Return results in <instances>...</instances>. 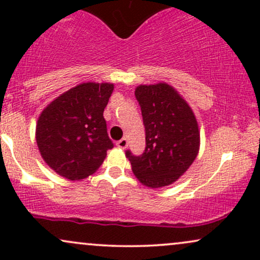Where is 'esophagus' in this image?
<instances>
[{
    "label": "esophagus",
    "instance_id": "esophagus-1",
    "mask_svg": "<svg viewBox=\"0 0 260 260\" xmlns=\"http://www.w3.org/2000/svg\"><path fill=\"white\" fill-rule=\"evenodd\" d=\"M128 145V140L127 138H122L117 142V147L121 148V149H124Z\"/></svg>",
    "mask_w": 260,
    "mask_h": 260
}]
</instances>
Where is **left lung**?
<instances>
[{"instance_id": "left-lung-1", "label": "left lung", "mask_w": 260, "mask_h": 260, "mask_svg": "<svg viewBox=\"0 0 260 260\" xmlns=\"http://www.w3.org/2000/svg\"><path fill=\"white\" fill-rule=\"evenodd\" d=\"M134 94L142 110L147 147L139 156L128 149L126 156L143 184L169 186L187 171L198 154L201 137L194 113L165 83L140 85Z\"/></svg>"}]
</instances>
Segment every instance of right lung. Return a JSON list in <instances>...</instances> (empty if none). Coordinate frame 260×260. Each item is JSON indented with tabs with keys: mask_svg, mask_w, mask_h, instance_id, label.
<instances>
[{
	"mask_svg": "<svg viewBox=\"0 0 260 260\" xmlns=\"http://www.w3.org/2000/svg\"><path fill=\"white\" fill-rule=\"evenodd\" d=\"M113 85L83 83L63 92L38 120L37 143L47 165L68 180L94 174L113 148L104 110Z\"/></svg>",
	"mask_w": 260,
	"mask_h": 260,
	"instance_id": "obj_1",
	"label": "right lung"
}]
</instances>
